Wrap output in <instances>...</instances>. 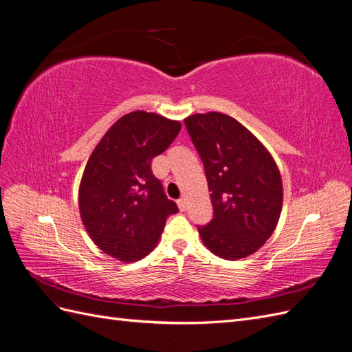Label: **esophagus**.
Masks as SVG:
<instances>
[{
    "label": "esophagus",
    "mask_w": 352,
    "mask_h": 352,
    "mask_svg": "<svg viewBox=\"0 0 352 352\" xmlns=\"http://www.w3.org/2000/svg\"><path fill=\"white\" fill-rule=\"evenodd\" d=\"M177 207H179L180 211H185V210H186V201H185L184 198L177 199Z\"/></svg>",
    "instance_id": "1"
}]
</instances>
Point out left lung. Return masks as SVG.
Listing matches in <instances>:
<instances>
[{"label":"left lung","mask_w":352,"mask_h":352,"mask_svg":"<svg viewBox=\"0 0 352 352\" xmlns=\"http://www.w3.org/2000/svg\"><path fill=\"white\" fill-rule=\"evenodd\" d=\"M204 164L212 219L197 226L206 247L226 260L260 250L278 225L283 189L264 145L233 117L211 111L185 119Z\"/></svg>","instance_id":"8db88e82"}]
</instances>
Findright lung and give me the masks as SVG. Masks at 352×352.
I'll list each match as a JSON object with an SVG mask.
<instances>
[{
  "mask_svg": "<svg viewBox=\"0 0 352 352\" xmlns=\"http://www.w3.org/2000/svg\"><path fill=\"white\" fill-rule=\"evenodd\" d=\"M180 123L146 111L117 120L95 146L79 188V210L91 239L120 261H136L162 236L179 211L153 175V158L164 153Z\"/></svg>",
  "mask_w": 352,
  "mask_h": 352,
  "instance_id": "1",
  "label": "right lung"
}]
</instances>
